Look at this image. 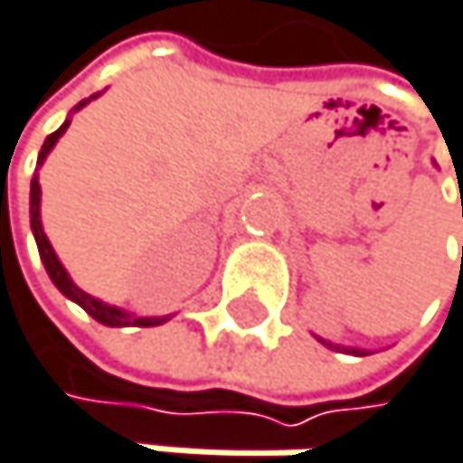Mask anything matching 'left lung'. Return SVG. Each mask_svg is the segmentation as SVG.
I'll return each instance as SVG.
<instances>
[{
	"label": "left lung",
	"instance_id": "obj_1",
	"mask_svg": "<svg viewBox=\"0 0 463 463\" xmlns=\"http://www.w3.org/2000/svg\"><path fill=\"white\" fill-rule=\"evenodd\" d=\"M461 266H463V255H461ZM330 347H333V345H330ZM353 353H358V350H353ZM361 355H364V353H361Z\"/></svg>",
	"mask_w": 463,
	"mask_h": 463
}]
</instances>
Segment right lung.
<instances>
[{
  "label": "right lung",
  "mask_w": 463,
  "mask_h": 463,
  "mask_svg": "<svg viewBox=\"0 0 463 463\" xmlns=\"http://www.w3.org/2000/svg\"><path fill=\"white\" fill-rule=\"evenodd\" d=\"M85 102H80L77 108H82ZM66 128H69V121L63 124L61 130H55L52 133L46 141H43V146H41V155H38V166L43 164V157L49 155V149L58 144V138L66 133ZM30 224H33V233H35V244H38V252H41V260H43V266H46V272H49V278H52V283H55L69 299H74L80 308H85L88 314H91L97 322H102V325H110V327H121V325H136V327H152V325H161V322H166V319H130L124 311H118V308H113V306H105V302H99V299H94L91 294H85V291H80L74 283H71V278L66 275V269L61 266V260H58V255H55V250H52V244H49V239H46V233H43V227H41V185H38V177H33V185H30Z\"/></svg>",
  "instance_id": "add662e5"
}]
</instances>
